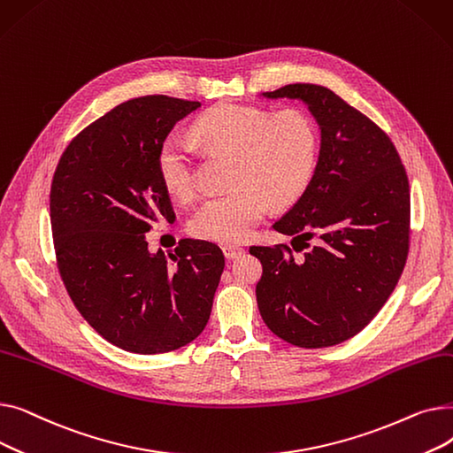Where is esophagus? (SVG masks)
Returning a JSON list of instances; mask_svg holds the SVG:
<instances>
[{"label":"esophagus","mask_w":453,"mask_h":453,"mask_svg":"<svg viewBox=\"0 0 453 453\" xmlns=\"http://www.w3.org/2000/svg\"><path fill=\"white\" fill-rule=\"evenodd\" d=\"M222 251H224L226 258L233 260V258H239V257H242L246 250H244V248H241V246H231V244H226V246L222 248Z\"/></svg>","instance_id":"34e87169"}]
</instances>
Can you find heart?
I'll return each instance as SVG.
<instances>
[{
  "mask_svg": "<svg viewBox=\"0 0 453 453\" xmlns=\"http://www.w3.org/2000/svg\"><path fill=\"white\" fill-rule=\"evenodd\" d=\"M193 135L202 147L233 154L227 193L207 198L188 222L200 239L234 244L251 234L270 205L296 203L311 185L319 152L314 121L299 110L272 113L260 106L222 103L202 113ZM157 176L176 200L196 193V161L188 142L171 134L156 157Z\"/></svg>",
  "mask_w": 453,
  "mask_h": 453,
  "instance_id": "1",
  "label": "heart"
}]
</instances>
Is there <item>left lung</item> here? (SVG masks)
<instances>
[{"instance_id": "8db88e82", "label": "left lung", "mask_w": 453, "mask_h": 453, "mask_svg": "<svg viewBox=\"0 0 453 453\" xmlns=\"http://www.w3.org/2000/svg\"><path fill=\"white\" fill-rule=\"evenodd\" d=\"M299 99L321 128L314 178L273 224L304 250L251 246L263 265L257 304L280 340L304 349L338 345L364 330L393 294L410 251V183L389 135L318 84L263 93Z\"/></svg>"}]
</instances>
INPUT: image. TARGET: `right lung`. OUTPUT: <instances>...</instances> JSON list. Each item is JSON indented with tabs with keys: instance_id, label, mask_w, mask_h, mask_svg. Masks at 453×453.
Here are the masks:
<instances>
[{
	"instance_id": "add662e5",
	"label": "right lung",
	"mask_w": 453,
	"mask_h": 453,
	"mask_svg": "<svg viewBox=\"0 0 453 453\" xmlns=\"http://www.w3.org/2000/svg\"><path fill=\"white\" fill-rule=\"evenodd\" d=\"M198 101L147 95L115 106L73 137L51 183L57 266L82 318L111 345L161 354L205 328L224 272L222 250L181 239L149 251L145 233L176 214L156 157Z\"/></svg>"
}]
</instances>
